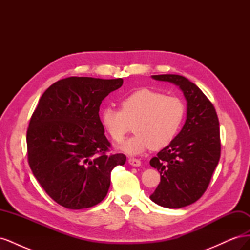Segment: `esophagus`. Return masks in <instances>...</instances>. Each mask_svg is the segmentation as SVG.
Instances as JSON below:
<instances>
[{
	"instance_id": "1",
	"label": "esophagus",
	"mask_w": 250,
	"mask_h": 250,
	"mask_svg": "<svg viewBox=\"0 0 250 250\" xmlns=\"http://www.w3.org/2000/svg\"><path fill=\"white\" fill-rule=\"evenodd\" d=\"M128 163H129L131 166H133V167H140L141 166V161L139 158H134V157L129 158V160H128Z\"/></svg>"
}]
</instances>
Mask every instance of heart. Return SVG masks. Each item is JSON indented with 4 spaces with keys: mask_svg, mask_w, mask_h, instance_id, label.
Instances as JSON below:
<instances>
[{
    "mask_svg": "<svg viewBox=\"0 0 250 250\" xmlns=\"http://www.w3.org/2000/svg\"><path fill=\"white\" fill-rule=\"evenodd\" d=\"M185 105L179 98L165 96L150 88H139L120 101V109L105 107L100 122L108 137L122 143L131 129L135 134L121 150L137 155L152 148L160 150L176 138L185 119Z\"/></svg>",
    "mask_w": 250,
    "mask_h": 250,
    "instance_id": "heart-1",
    "label": "heart"
}]
</instances>
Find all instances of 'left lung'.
<instances>
[{"label": "left lung", "mask_w": 250, "mask_h": 250, "mask_svg": "<svg viewBox=\"0 0 250 250\" xmlns=\"http://www.w3.org/2000/svg\"><path fill=\"white\" fill-rule=\"evenodd\" d=\"M180 87L188 102L187 120L174 141L150 160L161 183L150 198L158 206L180 208L197 201L207 191L220 160V127L216 109L202 90L180 75H153Z\"/></svg>", "instance_id": "1"}]
</instances>
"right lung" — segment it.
Masks as SVG:
<instances>
[{
  "label": "right lung",
  "instance_id": "1",
  "mask_svg": "<svg viewBox=\"0 0 250 250\" xmlns=\"http://www.w3.org/2000/svg\"><path fill=\"white\" fill-rule=\"evenodd\" d=\"M123 79L67 77L46 89L27 129L28 163L50 197L70 209L92 208L106 196L110 173L126 162L110 153L99 110Z\"/></svg>",
  "mask_w": 250,
  "mask_h": 250
}]
</instances>
